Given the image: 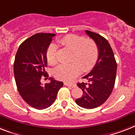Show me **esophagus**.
Listing matches in <instances>:
<instances>
[{"label": "esophagus", "instance_id": "esophagus-1", "mask_svg": "<svg viewBox=\"0 0 135 135\" xmlns=\"http://www.w3.org/2000/svg\"><path fill=\"white\" fill-rule=\"evenodd\" d=\"M64 84L67 86H70V87H72V88H74L76 87V84H74L73 82H65Z\"/></svg>", "mask_w": 135, "mask_h": 135}]
</instances>
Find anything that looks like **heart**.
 <instances>
[{"instance_id": "b5f03b06", "label": "heart", "mask_w": 135, "mask_h": 135, "mask_svg": "<svg viewBox=\"0 0 135 135\" xmlns=\"http://www.w3.org/2000/svg\"><path fill=\"white\" fill-rule=\"evenodd\" d=\"M62 47L73 50L70 63H63L54 70L55 77L61 80H70L81 73L92 68L98 57V48L92 39L78 35H67L59 40ZM58 48L54 44L49 46L47 51V61L50 65L57 63Z\"/></svg>"}]
</instances>
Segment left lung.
I'll use <instances>...</instances> for the list:
<instances>
[{
    "label": "left lung",
    "mask_w": 135,
    "mask_h": 135,
    "mask_svg": "<svg viewBox=\"0 0 135 135\" xmlns=\"http://www.w3.org/2000/svg\"><path fill=\"white\" fill-rule=\"evenodd\" d=\"M86 33L96 43L98 58L92 70L83 77L87 82L77 84L83 95L75 102L83 108L94 109L103 104L112 93L115 84L117 64L108 41L98 33L89 31H86Z\"/></svg>",
    "instance_id": "1"
}]
</instances>
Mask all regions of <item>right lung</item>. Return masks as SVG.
I'll return each instance as SVG.
<instances>
[{
    "instance_id": "add662e5",
    "label": "right lung",
    "mask_w": 135,
    "mask_h": 135,
    "mask_svg": "<svg viewBox=\"0 0 135 135\" xmlns=\"http://www.w3.org/2000/svg\"><path fill=\"white\" fill-rule=\"evenodd\" d=\"M55 35L44 33L33 35L21 43L15 56L14 74L17 89L25 102L37 109L50 107L63 86L52 77H49V84L41 83L42 78L49 76L45 71L47 51Z\"/></svg>"
}]
</instances>
